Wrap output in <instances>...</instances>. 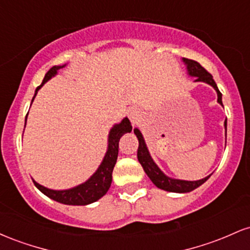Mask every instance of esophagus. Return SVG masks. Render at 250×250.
<instances>
[{
    "mask_svg": "<svg viewBox=\"0 0 250 250\" xmlns=\"http://www.w3.org/2000/svg\"><path fill=\"white\" fill-rule=\"evenodd\" d=\"M128 116H129V119H130V121L133 125H137V123L141 121V119H142L141 111H140V109L136 107H131L130 109H129Z\"/></svg>",
    "mask_w": 250,
    "mask_h": 250,
    "instance_id": "34e87169",
    "label": "esophagus"
}]
</instances>
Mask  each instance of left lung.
I'll return each instance as SVG.
<instances>
[{"instance_id": "1", "label": "left lung", "mask_w": 250, "mask_h": 250, "mask_svg": "<svg viewBox=\"0 0 250 250\" xmlns=\"http://www.w3.org/2000/svg\"><path fill=\"white\" fill-rule=\"evenodd\" d=\"M183 62H185V64L187 65L188 75L194 76L195 82H205V83H208L209 85H211L217 93V102H219L221 105H223L222 94L220 93L219 88H217L216 83H215L211 74H209L199 62L194 61V60L183 59ZM225 128L227 131V120L225 121ZM134 133L136 135L137 140H139L137 159H139V162L141 163L143 170L146 171V174L148 175L149 179L151 180V182H153L157 188L163 189V190L166 191H171V193H189V191L194 190V189L200 187L201 185H203V183L210 177V175H208L207 177H205V179L202 180L185 181V180L171 179V177L167 176L161 169L157 167V165L154 162V160L151 159L141 131H140L137 128H135Z\"/></svg>"}]
</instances>
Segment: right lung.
<instances>
[{
  "instance_id": "1",
  "label": "right lung",
  "mask_w": 250,
  "mask_h": 250,
  "mask_svg": "<svg viewBox=\"0 0 250 250\" xmlns=\"http://www.w3.org/2000/svg\"><path fill=\"white\" fill-rule=\"evenodd\" d=\"M63 67H65V64L54 65V67H51L50 69L48 70L44 79H43V82L36 88L35 95H34L31 102L35 99L40 88H41L45 82L49 81L51 77L55 76L57 74V70L61 69ZM25 122H27V116H25ZM131 129H133V127H131L130 121H129L127 117H125L121 122L117 123V125H115L110 129L108 136V149L104 157H103L102 163L100 165V167L97 168L95 173L91 175V176L89 177L84 183H82V185H79L76 186V187L70 189H65V190H53V189L43 187V186L39 185L36 181L33 180L34 185H35L36 188L39 189L40 191H42L45 196L50 197L51 200L56 201V202L63 203V205L85 206L90 205V203L93 202H96L97 200L101 199L103 195H105L108 189L110 188L111 179H113L111 174H113V169L115 167L117 155H119V141L123 134L130 133Z\"/></svg>"
}]
</instances>
